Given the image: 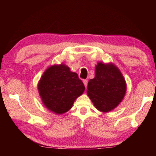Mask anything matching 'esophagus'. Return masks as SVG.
Segmentation results:
<instances>
[{"mask_svg": "<svg viewBox=\"0 0 156 156\" xmlns=\"http://www.w3.org/2000/svg\"><path fill=\"white\" fill-rule=\"evenodd\" d=\"M83 83L84 84V87H85L87 88V83H88L87 80H83Z\"/></svg>", "mask_w": 156, "mask_h": 156, "instance_id": "obj_1", "label": "esophagus"}]
</instances>
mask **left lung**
I'll return each instance as SVG.
<instances>
[{"label": "left lung", "instance_id": "8db88e82", "mask_svg": "<svg viewBox=\"0 0 156 156\" xmlns=\"http://www.w3.org/2000/svg\"><path fill=\"white\" fill-rule=\"evenodd\" d=\"M126 91L125 79L118 67L112 62H98L87 90L95 107L101 112H111L122 102Z\"/></svg>", "mask_w": 156, "mask_h": 156}]
</instances>
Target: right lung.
<instances>
[{
  "mask_svg": "<svg viewBox=\"0 0 156 156\" xmlns=\"http://www.w3.org/2000/svg\"><path fill=\"white\" fill-rule=\"evenodd\" d=\"M84 89L77 73L71 72L63 63L49 67L38 83V93L44 107L58 115L72 107Z\"/></svg>",
  "mask_w": 156,
  "mask_h": 156,
  "instance_id": "add662e5",
  "label": "right lung"
}]
</instances>
